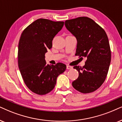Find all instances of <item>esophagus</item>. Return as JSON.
<instances>
[{"mask_svg":"<svg viewBox=\"0 0 122 122\" xmlns=\"http://www.w3.org/2000/svg\"><path fill=\"white\" fill-rule=\"evenodd\" d=\"M66 68H67V69H72V67L71 66L67 65V66H66Z\"/></svg>","mask_w":122,"mask_h":122,"instance_id":"1","label":"esophagus"}]
</instances>
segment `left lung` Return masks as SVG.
<instances>
[{"instance_id":"obj_1","label":"left lung","mask_w":122,"mask_h":122,"mask_svg":"<svg viewBox=\"0 0 122 122\" xmlns=\"http://www.w3.org/2000/svg\"><path fill=\"white\" fill-rule=\"evenodd\" d=\"M65 25L77 39L75 55L87 57L83 67L74 66L79 72V76L72 81V87L81 93H91L101 87L109 71L111 50L107 34L99 25L87 17L66 20Z\"/></svg>"}]
</instances>
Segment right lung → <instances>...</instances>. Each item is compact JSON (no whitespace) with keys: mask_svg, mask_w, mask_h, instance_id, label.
I'll return each mask as SVG.
<instances>
[{"mask_svg":"<svg viewBox=\"0 0 122 122\" xmlns=\"http://www.w3.org/2000/svg\"><path fill=\"white\" fill-rule=\"evenodd\" d=\"M63 21L39 18L25 28L18 43V64L28 88L43 95L55 88L57 76L65 71L66 65L47 64L45 54L52 47V41L64 26Z\"/></svg>","mask_w":122,"mask_h":122,"instance_id":"right-lung-1","label":"right lung"}]
</instances>
